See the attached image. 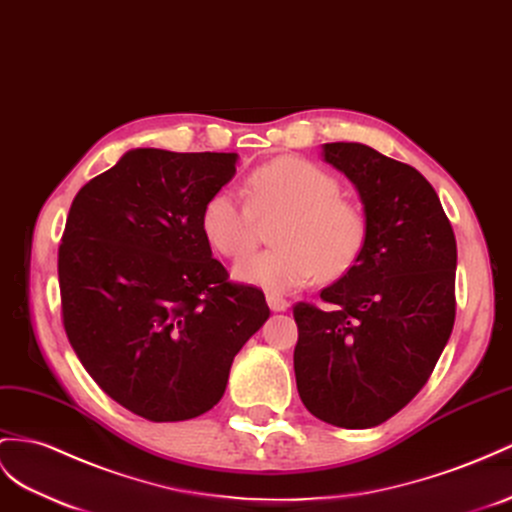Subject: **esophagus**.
<instances>
[{"label":"esophagus","mask_w":512,"mask_h":512,"mask_svg":"<svg viewBox=\"0 0 512 512\" xmlns=\"http://www.w3.org/2000/svg\"><path fill=\"white\" fill-rule=\"evenodd\" d=\"M266 300H268V307L272 311H287V307H290V303H287V300L279 294H268Z\"/></svg>","instance_id":"esophagus-1"}]
</instances>
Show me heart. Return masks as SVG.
I'll use <instances>...</instances> for the list:
<instances>
[{"instance_id": "obj_1", "label": "heart", "mask_w": 512, "mask_h": 512, "mask_svg": "<svg viewBox=\"0 0 512 512\" xmlns=\"http://www.w3.org/2000/svg\"><path fill=\"white\" fill-rule=\"evenodd\" d=\"M339 190V181L324 168L300 157H277L248 177V201L233 188L209 196L201 227L218 253L238 259L255 248L259 220L281 216L272 231L277 246L238 261L233 277L285 294L316 274L324 281L344 277L361 257L368 222Z\"/></svg>"}]
</instances>
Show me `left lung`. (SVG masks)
Masks as SVG:
<instances>
[{
  "instance_id": "left-lung-1",
  "label": "left lung",
  "mask_w": 512,
  "mask_h": 512,
  "mask_svg": "<svg viewBox=\"0 0 512 512\" xmlns=\"http://www.w3.org/2000/svg\"><path fill=\"white\" fill-rule=\"evenodd\" d=\"M324 162L355 183L368 238L320 298L294 307V372L311 415L339 428L387 422L426 385L448 344L456 240L435 188L361 142H329Z\"/></svg>"
}]
</instances>
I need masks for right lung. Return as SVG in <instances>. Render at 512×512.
<instances>
[{"label":"right lung","instance_id":"obj_1","mask_svg":"<svg viewBox=\"0 0 512 512\" xmlns=\"http://www.w3.org/2000/svg\"><path fill=\"white\" fill-rule=\"evenodd\" d=\"M238 153L131 149L77 192L58 251L62 322L112 400L151 422L212 409L233 357L270 316L231 283L201 227Z\"/></svg>","mask_w":512,"mask_h":512}]
</instances>
